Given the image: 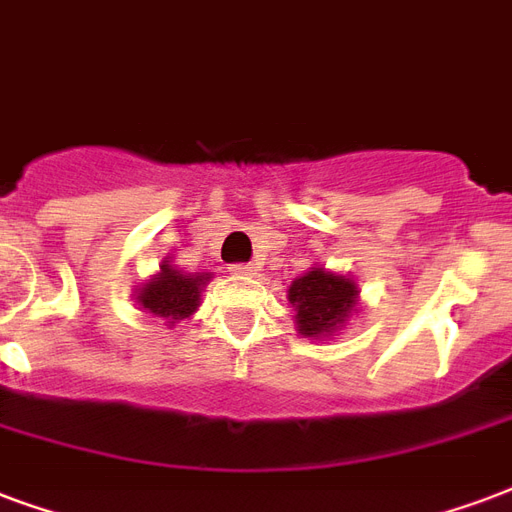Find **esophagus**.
I'll list each match as a JSON object with an SVG mask.
<instances>
[{
  "mask_svg": "<svg viewBox=\"0 0 512 512\" xmlns=\"http://www.w3.org/2000/svg\"><path fill=\"white\" fill-rule=\"evenodd\" d=\"M229 272H232V275H237V278H256V264H232V267H229Z\"/></svg>",
  "mask_w": 512,
  "mask_h": 512,
  "instance_id": "esophagus-1",
  "label": "esophagus"
}]
</instances>
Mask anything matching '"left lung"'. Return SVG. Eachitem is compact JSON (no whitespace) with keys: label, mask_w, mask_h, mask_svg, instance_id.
Listing matches in <instances>:
<instances>
[{"label":"left lung","mask_w":512,"mask_h":512,"mask_svg":"<svg viewBox=\"0 0 512 512\" xmlns=\"http://www.w3.org/2000/svg\"><path fill=\"white\" fill-rule=\"evenodd\" d=\"M286 297L294 307L297 334L310 340H332L359 310V283L315 264L291 280Z\"/></svg>","instance_id":"8db88e82"}]
</instances>
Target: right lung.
<instances>
[{"label": "right lung", "instance_id": "1", "mask_svg": "<svg viewBox=\"0 0 512 512\" xmlns=\"http://www.w3.org/2000/svg\"><path fill=\"white\" fill-rule=\"evenodd\" d=\"M213 280L210 272H183L169 259L159 264V272L134 288V302L142 313L164 318L167 326L194 315L202 305V291Z\"/></svg>", "mask_w": 512, "mask_h": 512}]
</instances>
